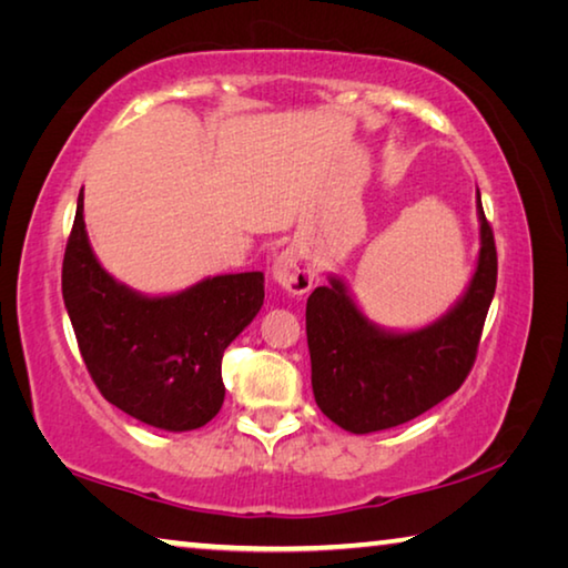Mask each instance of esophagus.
Segmentation results:
<instances>
[{
    "label": "esophagus",
    "mask_w": 568,
    "mask_h": 568,
    "mask_svg": "<svg viewBox=\"0 0 568 568\" xmlns=\"http://www.w3.org/2000/svg\"><path fill=\"white\" fill-rule=\"evenodd\" d=\"M273 281L291 295H305L313 287V265L297 247H287L271 267Z\"/></svg>",
    "instance_id": "obj_1"
}]
</instances>
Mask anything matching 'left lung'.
Here are the masks:
<instances>
[{"label":"left lung","instance_id":"8db88e82","mask_svg":"<svg viewBox=\"0 0 568 568\" xmlns=\"http://www.w3.org/2000/svg\"><path fill=\"white\" fill-rule=\"evenodd\" d=\"M476 215L480 247L474 275L458 301L423 328L373 323L335 273L307 297L313 396L335 426L358 436L400 426L466 381L496 293V243L478 190Z\"/></svg>","mask_w":568,"mask_h":568}]
</instances>
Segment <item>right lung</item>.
<instances>
[{
    "label": "right lung",
    "mask_w": 568,
    "mask_h": 568,
    "mask_svg": "<svg viewBox=\"0 0 568 568\" xmlns=\"http://www.w3.org/2000/svg\"><path fill=\"white\" fill-rule=\"evenodd\" d=\"M62 297L94 386L152 428L195 430L225 400L223 353L263 307V273H227L170 295H145L104 271L77 197Z\"/></svg>",
    "instance_id": "add662e5"
}]
</instances>
